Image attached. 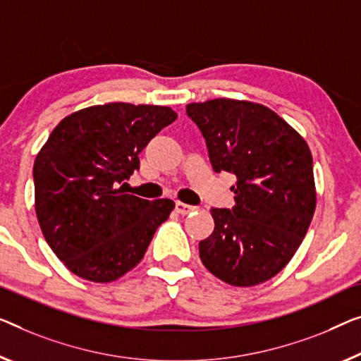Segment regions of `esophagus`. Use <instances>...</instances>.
<instances>
[{
  "instance_id": "esophagus-1",
  "label": "esophagus",
  "mask_w": 361,
  "mask_h": 361,
  "mask_svg": "<svg viewBox=\"0 0 361 361\" xmlns=\"http://www.w3.org/2000/svg\"><path fill=\"white\" fill-rule=\"evenodd\" d=\"M175 209H176V212L181 214V215H186V214H190V212H192V211H196L195 206H188V204L180 202V201L175 204Z\"/></svg>"
}]
</instances>
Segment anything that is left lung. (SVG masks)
I'll return each mask as SVG.
<instances>
[{
	"label": "left lung",
	"mask_w": 361,
	"mask_h": 361,
	"mask_svg": "<svg viewBox=\"0 0 361 361\" xmlns=\"http://www.w3.org/2000/svg\"><path fill=\"white\" fill-rule=\"evenodd\" d=\"M214 171L236 176L235 206L212 207L214 232L199 241L202 264L220 281L251 287L288 264L313 219V157L305 139L267 106L215 99L186 105Z\"/></svg>",
	"instance_id": "left-lung-1"
}]
</instances>
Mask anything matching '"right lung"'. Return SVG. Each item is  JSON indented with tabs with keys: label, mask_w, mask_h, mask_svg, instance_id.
<instances>
[{
	"label": "right lung",
	"mask_w": 361,
	"mask_h": 361,
	"mask_svg": "<svg viewBox=\"0 0 361 361\" xmlns=\"http://www.w3.org/2000/svg\"><path fill=\"white\" fill-rule=\"evenodd\" d=\"M176 120L169 106L115 104L79 110L60 121L34 164L42 233L69 271L113 282L146 255L171 199L147 201L123 191L139 154Z\"/></svg>",
	"instance_id": "obj_1"
}]
</instances>
